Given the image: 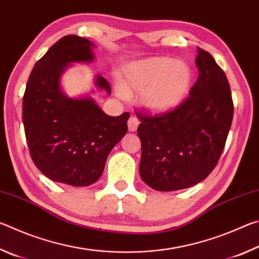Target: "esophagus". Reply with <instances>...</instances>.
I'll list each match as a JSON object with an SVG mask.
<instances>
[{
  "instance_id": "34e87169",
  "label": "esophagus",
  "mask_w": 259,
  "mask_h": 259,
  "mask_svg": "<svg viewBox=\"0 0 259 259\" xmlns=\"http://www.w3.org/2000/svg\"><path fill=\"white\" fill-rule=\"evenodd\" d=\"M139 125V120L137 119L136 116H131L130 119L128 120V128H129V131H136L138 128Z\"/></svg>"
}]
</instances>
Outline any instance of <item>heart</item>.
<instances>
[{"label":"heart","instance_id":"b5f03b06","mask_svg":"<svg viewBox=\"0 0 259 259\" xmlns=\"http://www.w3.org/2000/svg\"><path fill=\"white\" fill-rule=\"evenodd\" d=\"M192 71L184 60L168 57L136 61L124 69L121 96L140 94V100L154 114L166 113L176 108L190 91Z\"/></svg>","mask_w":259,"mask_h":259}]
</instances>
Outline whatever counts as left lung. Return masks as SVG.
Returning <instances> with one entry per match:
<instances>
[{"instance_id":"8db88e82","label":"left lung","mask_w":259,"mask_h":259,"mask_svg":"<svg viewBox=\"0 0 259 259\" xmlns=\"http://www.w3.org/2000/svg\"><path fill=\"white\" fill-rule=\"evenodd\" d=\"M195 63L198 80L179 106L154 116L136 113L142 143L139 174L153 190L196 185L209 176L224 150L234 112L229 81L201 48Z\"/></svg>"}]
</instances>
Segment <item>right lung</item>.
Segmentation results:
<instances>
[{
  "label": "right lung",
  "instance_id": "obj_1",
  "mask_svg": "<svg viewBox=\"0 0 259 259\" xmlns=\"http://www.w3.org/2000/svg\"><path fill=\"white\" fill-rule=\"evenodd\" d=\"M94 43L66 35L35 64L23 98V122L30 156L51 181L88 186L98 181L113 147L128 131L130 114H105L91 97L69 98L60 77L71 63H90ZM96 85L111 94L103 76Z\"/></svg>",
  "mask_w": 259,
  "mask_h": 259
}]
</instances>
